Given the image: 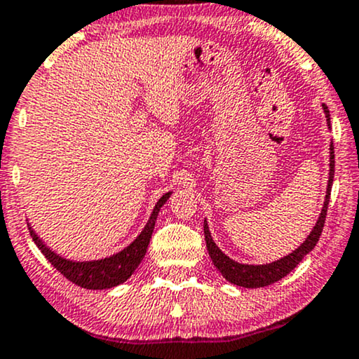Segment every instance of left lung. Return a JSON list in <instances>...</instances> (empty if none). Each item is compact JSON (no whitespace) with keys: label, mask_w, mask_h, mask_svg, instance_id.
Returning a JSON list of instances; mask_svg holds the SVG:
<instances>
[{"label":"left lung","mask_w":359,"mask_h":359,"mask_svg":"<svg viewBox=\"0 0 359 359\" xmlns=\"http://www.w3.org/2000/svg\"><path fill=\"white\" fill-rule=\"evenodd\" d=\"M323 111L326 116V125L331 128L330 121V109L328 106L323 103ZM333 178H334V146L333 141L330 143V172H328V184H326V194L325 201H323L321 213L318 216L316 224L311 228V231L306 236L302 245L296 250L291 251L290 255L283 256V258L271 261L266 264H246V263H238L233 258H229L228 255H224L219 250V246L216 245L213 236H211L210 226H208V221L205 218V240L208 246V255H210L211 261L216 266V269L223 274V278L231 285L243 286V287H263L273 283L280 281L281 278H285L287 273H291L293 269L302 263V259L308 253H311L313 248L316 246L318 240H320L323 226H325L326 219V211H328V203H330V194L331 187H333Z\"/></svg>","instance_id":"1"}]
</instances>
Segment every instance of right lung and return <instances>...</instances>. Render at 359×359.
Here are the masks:
<instances>
[{
	"label": "right lung",
	"mask_w": 359,
	"mask_h": 359,
	"mask_svg": "<svg viewBox=\"0 0 359 359\" xmlns=\"http://www.w3.org/2000/svg\"><path fill=\"white\" fill-rule=\"evenodd\" d=\"M171 194L172 191H168L159 198L158 203L153 208L151 215H149L148 223L144 224L141 233L130 243V245L123 248L118 253L106 256V258L90 261H76L65 258V256L53 251L51 248L38 236V233L34 231L29 223L28 229L34 245L39 248V251L44 255V258L50 261L53 266L63 274L66 280L85 287V290H109V287L119 286L130 280L131 274L135 273L136 268L141 264L146 251H148V245L149 240H151L154 223H156L159 210H161L163 205L170 200Z\"/></svg>",
	"instance_id": "obj_1"
}]
</instances>
